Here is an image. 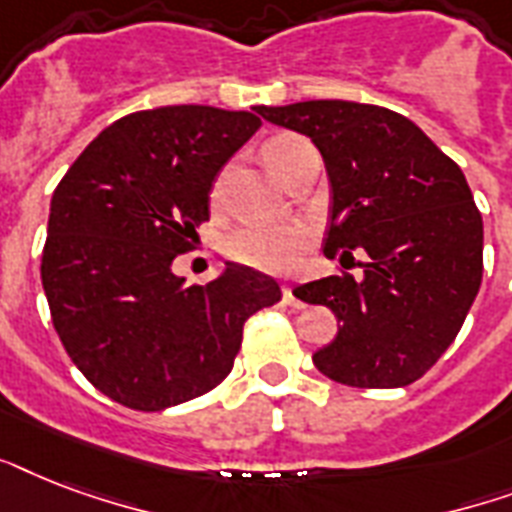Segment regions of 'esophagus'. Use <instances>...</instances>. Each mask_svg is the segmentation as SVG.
<instances>
[{
  "label": "esophagus",
  "instance_id": "1",
  "mask_svg": "<svg viewBox=\"0 0 512 512\" xmlns=\"http://www.w3.org/2000/svg\"><path fill=\"white\" fill-rule=\"evenodd\" d=\"M281 297H284V303H287L289 308H300V305H303V303H300V300H297V297H295V292H292V287H284V289H281Z\"/></svg>",
  "mask_w": 512,
  "mask_h": 512
}]
</instances>
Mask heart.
Returning <instances> with one entry per match:
<instances>
[{
	"label": "heart",
	"instance_id": "obj_1",
	"mask_svg": "<svg viewBox=\"0 0 512 512\" xmlns=\"http://www.w3.org/2000/svg\"><path fill=\"white\" fill-rule=\"evenodd\" d=\"M297 143H300V138H295V135H281V138H273L265 143V164L281 180L287 175L292 151H295ZM308 241H311L308 228L297 223L279 225V228H255V225H249V228H239V231L228 236L225 252L236 263L257 268V271L292 273L303 263Z\"/></svg>",
	"mask_w": 512,
	"mask_h": 512
}]
</instances>
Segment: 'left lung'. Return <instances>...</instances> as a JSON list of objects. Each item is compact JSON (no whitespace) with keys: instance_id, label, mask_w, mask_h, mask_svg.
Listing matches in <instances>:
<instances>
[{"instance_id":"obj_1","label":"left lung","mask_w":512,"mask_h":512,"mask_svg":"<svg viewBox=\"0 0 512 512\" xmlns=\"http://www.w3.org/2000/svg\"><path fill=\"white\" fill-rule=\"evenodd\" d=\"M265 122L313 140L332 207L324 255H369L364 276L308 281L337 337L313 353L329 380L404 388L454 342L484 276V223L462 170L406 116L350 100L257 106Z\"/></svg>"}]
</instances>
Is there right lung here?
<instances>
[{"mask_svg": "<svg viewBox=\"0 0 512 512\" xmlns=\"http://www.w3.org/2000/svg\"><path fill=\"white\" fill-rule=\"evenodd\" d=\"M260 119L164 106L122 116L63 175L50 201L42 287L63 348L119 404L159 412L217 388L244 321L279 303L265 273L225 263L188 287L172 263L209 220V191Z\"/></svg>", "mask_w": 512, "mask_h": 512, "instance_id": "obj_1", "label": "right lung"}]
</instances>
